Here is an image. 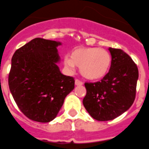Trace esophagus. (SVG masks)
<instances>
[{"mask_svg": "<svg viewBox=\"0 0 149 149\" xmlns=\"http://www.w3.org/2000/svg\"><path fill=\"white\" fill-rule=\"evenodd\" d=\"M75 85L76 86H81V85H83V82L79 80V79H76L75 80Z\"/></svg>", "mask_w": 149, "mask_h": 149, "instance_id": "esophagus-1", "label": "esophagus"}]
</instances>
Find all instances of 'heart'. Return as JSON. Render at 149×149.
<instances>
[{
	"instance_id": "b5f03b06",
	"label": "heart",
	"mask_w": 149,
	"mask_h": 149,
	"mask_svg": "<svg viewBox=\"0 0 149 149\" xmlns=\"http://www.w3.org/2000/svg\"><path fill=\"white\" fill-rule=\"evenodd\" d=\"M64 65L70 71L74 66L79 67L83 77L91 81L105 78L112 66V56L108 51L99 47H77L70 52V58L65 57Z\"/></svg>"
}]
</instances>
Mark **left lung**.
Returning <instances> with one entry per match:
<instances>
[{"mask_svg":"<svg viewBox=\"0 0 149 149\" xmlns=\"http://www.w3.org/2000/svg\"><path fill=\"white\" fill-rule=\"evenodd\" d=\"M112 66L101 81L85 83L87 94L83 104L91 116L98 121L114 120L127 111L134 102L138 70L123 50L109 47Z\"/></svg>","mask_w":149,"mask_h":149,"instance_id":"1","label":"left lung"}]
</instances>
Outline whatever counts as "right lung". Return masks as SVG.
I'll return each mask as SVG.
<instances>
[{"label":"right lung","mask_w":149,"mask_h":149,"mask_svg":"<svg viewBox=\"0 0 149 149\" xmlns=\"http://www.w3.org/2000/svg\"><path fill=\"white\" fill-rule=\"evenodd\" d=\"M62 43L35 38L11 58L9 89L26 116L48 123L56 117L64 100L74 89V79L61 72L57 47Z\"/></svg>","instance_id":"add662e5"}]
</instances>
